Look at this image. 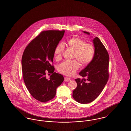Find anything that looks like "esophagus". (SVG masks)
Wrapping results in <instances>:
<instances>
[{
	"label": "esophagus",
	"mask_w": 131,
	"mask_h": 131,
	"mask_svg": "<svg viewBox=\"0 0 131 131\" xmlns=\"http://www.w3.org/2000/svg\"><path fill=\"white\" fill-rule=\"evenodd\" d=\"M71 80V79L69 78H67V77H64V81L65 82H68V81H70Z\"/></svg>",
	"instance_id": "34e87169"
}]
</instances>
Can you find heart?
I'll list each match as a JSON object with an SVG mask.
<instances>
[{
	"instance_id": "heart-1",
	"label": "heart",
	"mask_w": 131,
	"mask_h": 131,
	"mask_svg": "<svg viewBox=\"0 0 131 131\" xmlns=\"http://www.w3.org/2000/svg\"><path fill=\"white\" fill-rule=\"evenodd\" d=\"M68 45L71 48L75 50L73 58L78 60L81 64H86L91 62L94 53V49L91 45L86 43L82 40L78 38L70 39L68 41ZM64 49V45L63 42H60L56 47L54 54L56 60L61 59ZM77 61H64L58 65V70L64 75L72 76L75 75L80 67Z\"/></svg>"
}]
</instances>
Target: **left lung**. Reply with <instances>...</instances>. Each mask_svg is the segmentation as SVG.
Listing matches in <instances>:
<instances>
[{
  "label": "left lung",
  "instance_id": "1",
  "mask_svg": "<svg viewBox=\"0 0 131 131\" xmlns=\"http://www.w3.org/2000/svg\"><path fill=\"white\" fill-rule=\"evenodd\" d=\"M85 34H90L86 31ZM95 47L93 58L79 74L82 79H75L77 87L73 91L75 101L81 104L94 101L101 93L108 81L109 56L97 37L93 40Z\"/></svg>",
  "mask_w": 131,
  "mask_h": 131
}]
</instances>
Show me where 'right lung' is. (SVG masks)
Listing matches in <instances>:
<instances>
[{"label":"right lung","instance_id":"add662e5","mask_svg":"<svg viewBox=\"0 0 131 131\" xmlns=\"http://www.w3.org/2000/svg\"><path fill=\"white\" fill-rule=\"evenodd\" d=\"M64 31H41L28 44L23 53L21 67L24 81L31 95L41 102L54 97L57 88L64 81L62 75L54 72V67L52 63L54 49ZM47 72L51 75L49 80L46 78Z\"/></svg>","mask_w":131,"mask_h":131}]
</instances>
